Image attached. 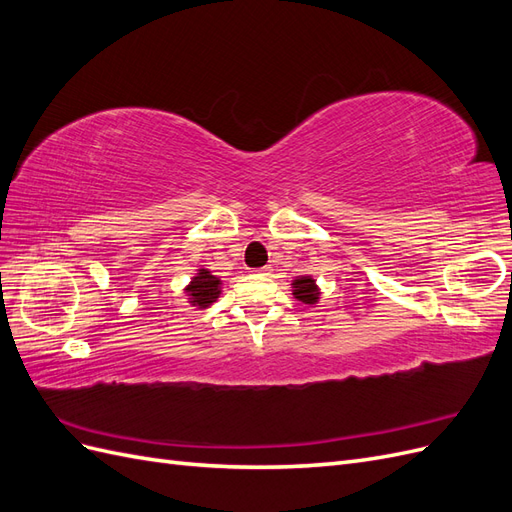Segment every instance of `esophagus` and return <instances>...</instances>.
<instances>
[{
  "instance_id": "34e87169",
  "label": "esophagus",
  "mask_w": 512,
  "mask_h": 512,
  "mask_svg": "<svg viewBox=\"0 0 512 512\" xmlns=\"http://www.w3.org/2000/svg\"><path fill=\"white\" fill-rule=\"evenodd\" d=\"M256 273H258V275H271V273H273V267H271V265H267V267H262V269H258Z\"/></svg>"
}]
</instances>
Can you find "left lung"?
<instances>
[{"label": "left lung", "instance_id": "obj_1", "mask_svg": "<svg viewBox=\"0 0 512 512\" xmlns=\"http://www.w3.org/2000/svg\"><path fill=\"white\" fill-rule=\"evenodd\" d=\"M292 297L305 303V305H316L320 301V286L316 284V280L312 275H301V277H294L292 284Z\"/></svg>", "mask_w": 512, "mask_h": 512}]
</instances>
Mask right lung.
Returning a JSON list of instances; mask_svg holds the SVG:
<instances>
[{
    "label": "right lung",
    "mask_w": 512,
    "mask_h": 512,
    "mask_svg": "<svg viewBox=\"0 0 512 512\" xmlns=\"http://www.w3.org/2000/svg\"><path fill=\"white\" fill-rule=\"evenodd\" d=\"M222 280L215 277L213 271H209L207 267H198L194 277L190 280V284L183 288L185 297H188V303L196 309H205L211 303H215L220 299L222 294Z\"/></svg>",
    "instance_id": "right-lung-1"
}]
</instances>
